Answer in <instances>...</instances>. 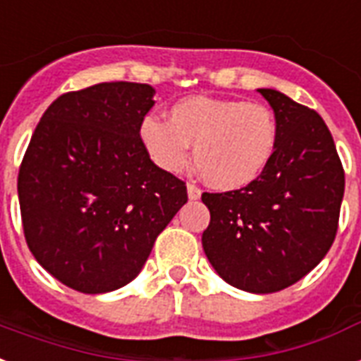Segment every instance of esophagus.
I'll return each mask as SVG.
<instances>
[{
  "label": "esophagus",
  "instance_id": "1",
  "mask_svg": "<svg viewBox=\"0 0 361 361\" xmlns=\"http://www.w3.org/2000/svg\"><path fill=\"white\" fill-rule=\"evenodd\" d=\"M186 190H188V197L190 200H200L201 197V190L195 186L194 183L186 184Z\"/></svg>",
  "mask_w": 361,
  "mask_h": 361
}]
</instances>
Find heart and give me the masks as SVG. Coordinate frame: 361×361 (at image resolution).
Wrapping results in <instances>:
<instances>
[{
	"mask_svg": "<svg viewBox=\"0 0 361 361\" xmlns=\"http://www.w3.org/2000/svg\"><path fill=\"white\" fill-rule=\"evenodd\" d=\"M139 141L156 166L180 173L190 161L219 190L245 188L258 180L275 156L279 124L259 103L219 97H184L169 109V122L147 114Z\"/></svg>",
	"mask_w": 361,
	"mask_h": 361,
	"instance_id": "1",
	"label": "heart"
}]
</instances>
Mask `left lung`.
I'll return each instance as SVG.
<instances>
[{"label": "left lung", "mask_w": 361, "mask_h": 361, "mask_svg": "<svg viewBox=\"0 0 361 361\" xmlns=\"http://www.w3.org/2000/svg\"><path fill=\"white\" fill-rule=\"evenodd\" d=\"M258 92L279 124L275 156L245 188L203 192L211 222L201 243L228 284L271 294L303 279L334 245L345 169L317 111L271 88Z\"/></svg>", "instance_id": "1"}]
</instances>
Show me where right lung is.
<instances>
[{"mask_svg": "<svg viewBox=\"0 0 361 361\" xmlns=\"http://www.w3.org/2000/svg\"><path fill=\"white\" fill-rule=\"evenodd\" d=\"M152 96V86L126 80L61 94L22 158L27 247L50 275L82 294L133 281L188 201L186 183L156 166L139 141Z\"/></svg>", "mask_w": 361, "mask_h": 361, "instance_id": "add662e5", "label": "right lung"}]
</instances>
